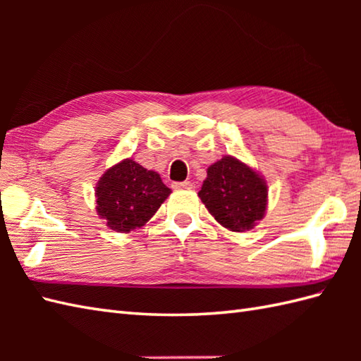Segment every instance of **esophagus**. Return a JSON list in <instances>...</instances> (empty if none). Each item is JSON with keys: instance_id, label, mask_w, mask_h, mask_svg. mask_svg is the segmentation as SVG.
Wrapping results in <instances>:
<instances>
[{"instance_id": "esophagus-1", "label": "esophagus", "mask_w": 361, "mask_h": 361, "mask_svg": "<svg viewBox=\"0 0 361 361\" xmlns=\"http://www.w3.org/2000/svg\"><path fill=\"white\" fill-rule=\"evenodd\" d=\"M173 189H192V183L190 181H176L172 185Z\"/></svg>"}]
</instances>
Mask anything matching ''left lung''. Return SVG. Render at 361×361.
<instances>
[{
    "instance_id": "left-lung-1",
    "label": "left lung",
    "mask_w": 361,
    "mask_h": 361,
    "mask_svg": "<svg viewBox=\"0 0 361 361\" xmlns=\"http://www.w3.org/2000/svg\"><path fill=\"white\" fill-rule=\"evenodd\" d=\"M267 183L234 157H224L208 167L198 197L221 226L242 233L255 228L267 209Z\"/></svg>"
}]
</instances>
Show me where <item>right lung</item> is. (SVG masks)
<instances>
[{
	"mask_svg": "<svg viewBox=\"0 0 361 361\" xmlns=\"http://www.w3.org/2000/svg\"><path fill=\"white\" fill-rule=\"evenodd\" d=\"M171 194L161 176L132 158L110 167L96 186V209L106 226L130 233L144 226Z\"/></svg>",
	"mask_w": 361,
	"mask_h": 361,
	"instance_id": "add662e5",
	"label": "right lung"
}]
</instances>
